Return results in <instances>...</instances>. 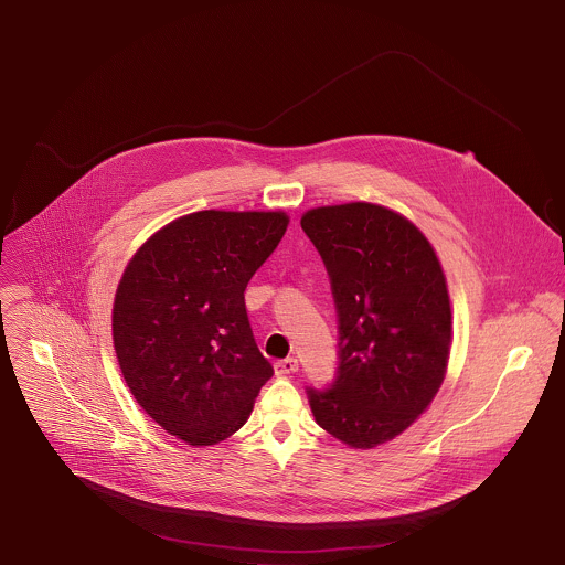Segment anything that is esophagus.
I'll list each match as a JSON object with an SVG mask.
<instances>
[{
  "label": "esophagus",
  "mask_w": 565,
  "mask_h": 565,
  "mask_svg": "<svg viewBox=\"0 0 565 565\" xmlns=\"http://www.w3.org/2000/svg\"><path fill=\"white\" fill-rule=\"evenodd\" d=\"M296 370H298V359H294V356L282 359V361H276V363H274V372H276V376H289V374H294Z\"/></svg>",
  "instance_id": "1"
}]
</instances>
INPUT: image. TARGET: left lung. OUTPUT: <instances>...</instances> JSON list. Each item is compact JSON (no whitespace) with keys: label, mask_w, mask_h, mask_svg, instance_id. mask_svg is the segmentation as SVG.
<instances>
[{"label":"left lung","mask_w":565,"mask_h":565,"mask_svg":"<svg viewBox=\"0 0 565 565\" xmlns=\"http://www.w3.org/2000/svg\"><path fill=\"white\" fill-rule=\"evenodd\" d=\"M339 313V376L309 390L316 422L350 448L403 435L437 396L450 359L446 274L426 235L398 211L372 202L309 209Z\"/></svg>","instance_id":"obj_1"}]
</instances>
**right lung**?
<instances>
[{"instance_id": "add662e5", "label": "right lung", "mask_w": 565, "mask_h": 565, "mask_svg": "<svg viewBox=\"0 0 565 565\" xmlns=\"http://www.w3.org/2000/svg\"><path fill=\"white\" fill-rule=\"evenodd\" d=\"M289 226L285 211H198L157 231L128 260L113 343L139 406L189 446L247 422L271 363L256 348L245 287Z\"/></svg>"}]
</instances>
